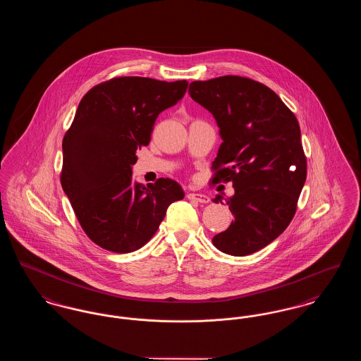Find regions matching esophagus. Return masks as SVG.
<instances>
[{"mask_svg":"<svg viewBox=\"0 0 361 361\" xmlns=\"http://www.w3.org/2000/svg\"><path fill=\"white\" fill-rule=\"evenodd\" d=\"M189 200H195V202H199V203H203L206 204L209 202V197L204 195V193H188Z\"/></svg>","mask_w":361,"mask_h":361,"instance_id":"1","label":"esophagus"}]
</instances>
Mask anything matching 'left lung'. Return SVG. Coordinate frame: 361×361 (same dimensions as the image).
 <instances>
[{
    "instance_id": "8db88e82",
    "label": "left lung",
    "mask_w": 361,
    "mask_h": 361,
    "mask_svg": "<svg viewBox=\"0 0 361 361\" xmlns=\"http://www.w3.org/2000/svg\"><path fill=\"white\" fill-rule=\"evenodd\" d=\"M190 97L212 114L222 145L212 184L233 181L227 203L234 221L212 243L231 256H247L275 240L295 215L307 162L295 115L268 86L238 75L193 81Z\"/></svg>"
}]
</instances>
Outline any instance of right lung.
I'll return each mask as SVG.
<instances>
[{"label":"right lung","instance_id":"obj_1","mask_svg":"<svg viewBox=\"0 0 361 361\" xmlns=\"http://www.w3.org/2000/svg\"><path fill=\"white\" fill-rule=\"evenodd\" d=\"M188 81L119 77L92 87L62 142L61 184L86 235L109 252L147 243L168 207L184 197L171 178L133 180L137 150L150 143L158 115L178 103Z\"/></svg>","mask_w":361,"mask_h":361}]
</instances>
